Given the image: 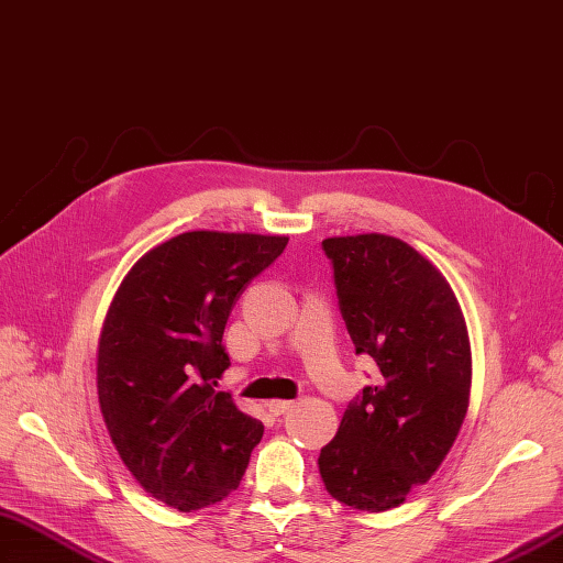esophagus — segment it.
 <instances>
[{
  "instance_id": "esophagus-1",
  "label": "esophagus",
  "mask_w": 563,
  "mask_h": 563,
  "mask_svg": "<svg viewBox=\"0 0 563 563\" xmlns=\"http://www.w3.org/2000/svg\"><path fill=\"white\" fill-rule=\"evenodd\" d=\"M266 407H268V411H271L273 416H280V413H285L287 409H292V401H290V399H271Z\"/></svg>"
}]
</instances>
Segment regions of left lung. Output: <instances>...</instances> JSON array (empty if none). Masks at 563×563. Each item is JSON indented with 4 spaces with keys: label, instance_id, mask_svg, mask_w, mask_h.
Segmentation results:
<instances>
[{
    "label": "left lung",
    "instance_id": "1",
    "mask_svg": "<svg viewBox=\"0 0 563 563\" xmlns=\"http://www.w3.org/2000/svg\"><path fill=\"white\" fill-rule=\"evenodd\" d=\"M323 252L356 354H368L380 376L350 401L319 471L338 501L387 511L430 481L466 419L468 330L450 283L407 242L328 238Z\"/></svg>",
    "mask_w": 563,
    "mask_h": 563
}]
</instances>
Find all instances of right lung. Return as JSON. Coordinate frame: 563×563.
Segmentation results:
<instances>
[{
    "label": "right lung",
    "instance_id": "right-lung-1",
    "mask_svg": "<svg viewBox=\"0 0 563 563\" xmlns=\"http://www.w3.org/2000/svg\"><path fill=\"white\" fill-rule=\"evenodd\" d=\"M285 244L192 230L144 254L113 295L97 352L99 409L133 478L173 509L225 499L264 435L216 380L230 366V311Z\"/></svg>",
    "mask_w": 563,
    "mask_h": 563
}]
</instances>
